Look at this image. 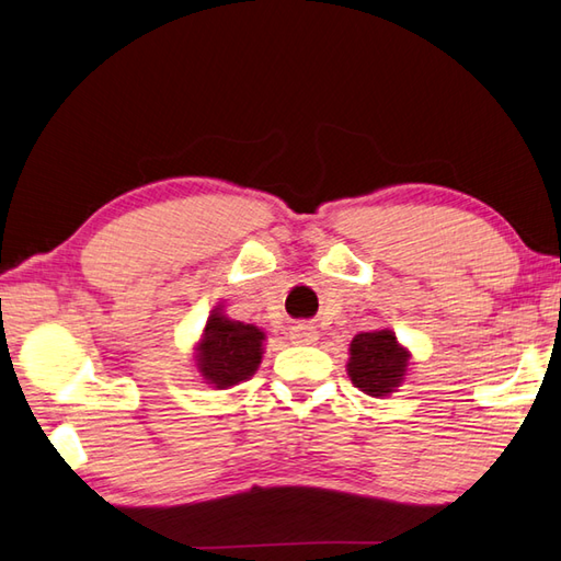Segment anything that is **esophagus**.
I'll return each mask as SVG.
<instances>
[{
    "mask_svg": "<svg viewBox=\"0 0 561 561\" xmlns=\"http://www.w3.org/2000/svg\"><path fill=\"white\" fill-rule=\"evenodd\" d=\"M289 337L296 345H313L318 340V331L309 323H299V325H291Z\"/></svg>",
    "mask_w": 561,
    "mask_h": 561,
    "instance_id": "obj_1",
    "label": "esophagus"
}]
</instances>
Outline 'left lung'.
I'll return each instance as SVG.
<instances>
[{
    "label": "left lung",
    "instance_id": "8db88e82",
    "mask_svg": "<svg viewBox=\"0 0 561 561\" xmlns=\"http://www.w3.org/2000/svg\"><path fill=\"white\" fill-rule=\"evenodd\" d=\"M409 350L399 345L391 331L359 333L350 343L347 375L369 397H389L409 367Z\"/></svg>",
    "mask_w": 561,
    "mask_h": 561
}]
</instances>
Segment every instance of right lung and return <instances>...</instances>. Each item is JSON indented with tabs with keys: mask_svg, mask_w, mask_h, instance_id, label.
Wrapping results in <instances>:
<instances>
[{
	"mask_svg": "<svg viewBox=\"0 0 561 561\" xmlns=\"http://www.w3.org/2000/svg\"><path fill=\"white\" fill-rule=\"evenodd\" d=\"M262 340L265 333L257 325L233 321L216 309L206 321L202 343L196 345V367L216 389L236 387L257 371Z\"/></svg>",
	"mask_w": 561,
	"mask_h": 561,
	"instance_id": "obj_1",
	"label": "right lung"
}]
</instances>
